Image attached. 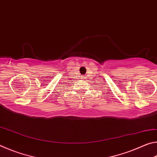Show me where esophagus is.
I'll use <instances>...</instances> for the list:
<instances>
[{
	"label": "esophagus",
	"mask_w": 157,
	"mask_h": 157,
	"mask_svg": "<svg viewBox=\"0 0 157 157\" xmlns=\"http://www.w3.org/2000/svg\"><path fill=\"white\" fill-rule=\"evenodd\" d=\"M81 77H82V79H86V75H82Z\"/></svg>",
	"instance_id": "34e87169"
}]
</instances>
